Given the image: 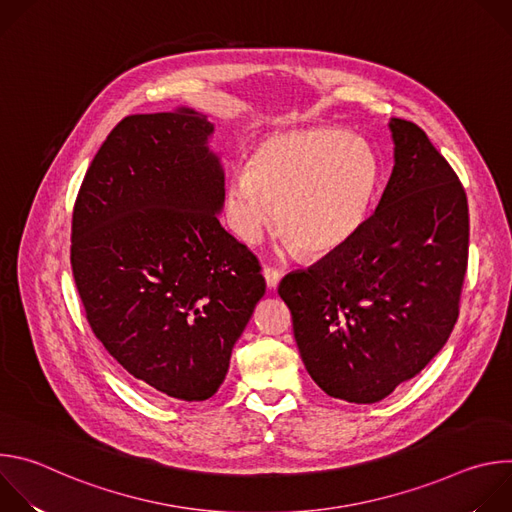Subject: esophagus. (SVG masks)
Instances as JSON below:
<instances>
[{"mask_svg":"<svg viewBox=\"0 0 512 512\" xmlns=\"http://www.w3.org/2000/svg\"><path fill=\"white\" fill-rule=\"evenodd\" d=\"M263 277H265V283L269 289H275L279 285V279H281V271L275 269V267H263Z\"/></svg>","mask_w":512,"mask_h":512,"instance_id":"34e87169","label":"esophagus"}]
</instances>
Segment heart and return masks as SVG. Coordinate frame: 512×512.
I'll return each mask as SVG.
<instances>
[{
  "instance_id": "b5f03b06",
  "label": "heart",
  "mask_w": 512,
  "mask_h": 512,
  "mask_svg": "<svg viewBox=\"0 0 512 512\" xmlns=\"http://www.w3.org/2000/svg\"><path fill=\"white\" fill-rule=\"evenodd\" d=\"M379 180L371 145L338 129H304L261 139L229 182V223L257 241L273 221L306 257L340 249L360 229Z\"/></svg>"
}]
</instances>
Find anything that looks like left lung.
I'll return each mask as SVG.
<instances>
[{"label": "left lung", "mask_w": 512, "mask_h": 512, "mask_svg": "<svg viewBox=\"0 0 512 512\" xmlns=\"http://www.w3.org/2000/svg\"><path fill=\"white\" fill-rule=\"evenodd\" d=\"M389 127L395 166L375 214L277 289L310 377L348 403H377L427 367L454 330L468 267L462 182L419 125Z\"/></svg>", "instance_id": "left-lung-1"}]
</instances>
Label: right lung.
Segmentation results:
<instances>
[{"label":"right lung","mask_w":512,"mask_h":512,"mask_svg":"<svg viewBox=\"0 0 512 512\" xmlns=\"http://www.w3.org/2000/svg\"><path fill=\"white\" fill-rule=\"evenodd\" d=\"M188 107L129 115L72 210L70 265L91 330L143 387L206 401L265 294L259 259L218 223L225 172Z\"/></svg>","instance_id":"obj_1"}]
</instances>
